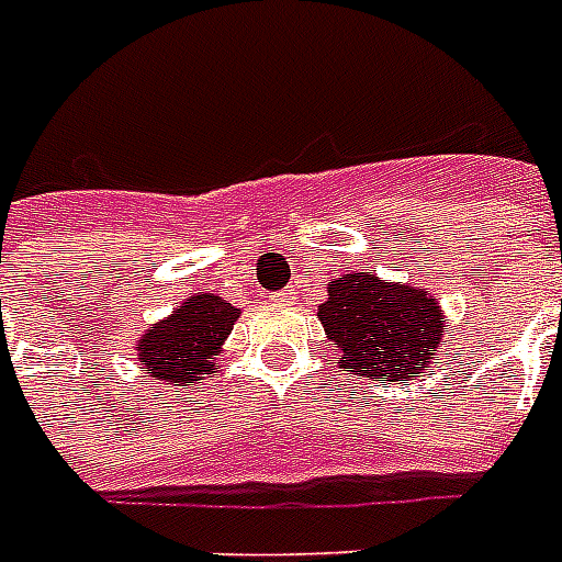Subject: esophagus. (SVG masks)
I'll return each instance as SVG.
<instances>
[{"label": "esophagus", "mask_w": 562, "mask_h": 562, "mask_svg": "<svg viewBox=\"0 0 562 562\" xmlns=\"http://www.w3.org/2000/svg\"><path fill=\"white\" fill-rule=\"evenodd\" d=\"M291 294H294V291L291 289H285V291H280V294H273V303H291Z\"/></svg>", "instance_id": "1"}]
</instances>
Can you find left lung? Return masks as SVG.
I'll return each mask as SVG.
<instances>
[{
  "instance_id": "left-lung-1",
  "label": "left lung",
  "mask_w": 562,
  "mask_h": 562,
  "mask_svg": "<svg viewBox=\"0 0 562 562\" xmlns=\"http://www.w3.org/2000/svg\"><path fill=\"white\" fill-rule=\"evenodd\" d=\"M326 338L338 347V368L373 382H411L437 361L446 315L437 297L411 282L375 273H341L317 306Z\"/></svg>"
}]
</instances>
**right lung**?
I'll list each match as a JSON object with an SVG mask.
<instances>
[{"label":"right lung","instance_id":"right-lung-1","mask_svg":"<svg viewBox=\"0 0 562 562\" xmlns=\"http://www.w3.org/2000/svg\"><path fill=\"white\" fill-rule=\"evenodd\" d=\"M236 308L218 294L198 291L169 317L151 324L136 341V356L151 379L166 384H198L218 373L215 356L233 333Z\"/></svg>","mask_w":562,"mask_h":562}]
</instances>
